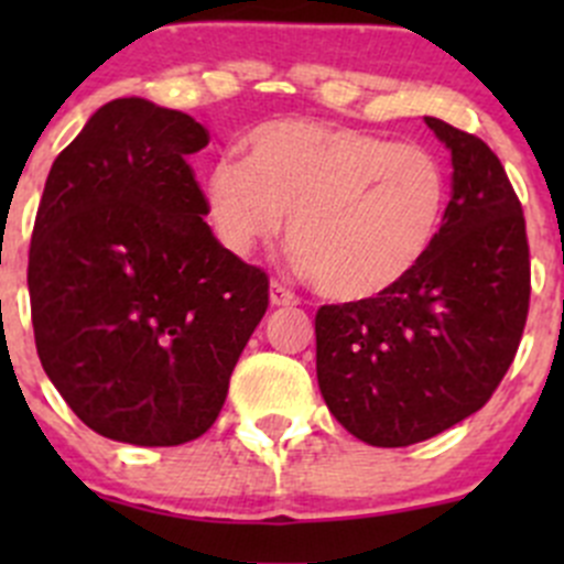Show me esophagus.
<instances>
[{
	"label": "esophagus",
	"mask_w": 564,
	"mask_h": 564,
	"mask_svg": "<svg viewBox=\"0 0 564 564\" xmlns=\"http://www.w3.org/2000/svg\"><path fill=\"white\" fill-rule=\"evenodd\" d=\"M270 303L272 305H297L300 300H297V294L289 292V289L283 286V283L272 281L270 283Z\"/></svg>",
	"instance_id": "esophagus-1"
}]
</instances>
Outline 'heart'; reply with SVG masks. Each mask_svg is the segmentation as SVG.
Wrapping results in <instances>:
<instances>
[{
	"label": "heart",
	"instance_id": "1",
	"mask_svg": "<svg viewBox=\"0 0 564 564\" xmlns=\"http://www.w3.org/2000/svg\"><path fill=\"white\" fill-rule=\"evenodd\" d=\"M246 161L224 155L204 176L215 235L231 253L272 242L289 213V242L316 289L371 300L412 275L440 235L447 176L420 144L311 119L250 130Z\"/></svg>",
	"mask_w": 564,
	"mask_h": 564
}]
</instances>
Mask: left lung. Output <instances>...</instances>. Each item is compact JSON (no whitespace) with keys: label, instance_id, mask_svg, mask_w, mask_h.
<instances>
[{"label":"left lung","instance_id":"left-lung-1","mask_svg":"<svg viewBox=\"0 0 564 564\" xmlns=\"http://www.w3.org/2000/svg\"><path fill=\"white\" fill-rule=\"evenodd\" d=\"M453 196L429 256L390 292L316 314V377L340 425L373 447H406L488 403L529 314L521 202L491 147L436 117Z\"/></svg>","mask_w":564,"mask_h":564}]
</instances>
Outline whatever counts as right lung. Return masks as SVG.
Instances as JSON below:
<instances>
[{"label":"right lung","mask_w":564,"mask_h":564,"mask_svg":"<svg viewBox=\"0 0 564 564\" xmlns=\"http://www.w3.org/2000/svg\"><path fill=\"white\" fill-rule=\"evenodd\" d=\"M204 124L144 98L89 117L56 155L30 246L43 371L108 440L174 447L220 414L270 278L213 235L187 155Z\"/></svg>","instance_id":"obj_1"}]
</instances>
